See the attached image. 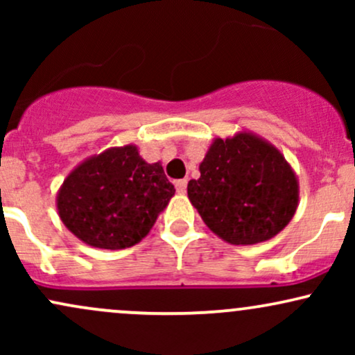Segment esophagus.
<instances>
[{"mask_svg": "<svg viewBox=\"0 0 355 355\" xmlns=\"http://www.w3.org/2000/svg\"><path fill=\"white\" fill-rule=\"evenodd\" d=\"M175 189H177L178 193H185V190H187V180H185V178H183V180L175 182Z\"/></svg>", "mask_w": 355, "mask_h": 355, "instance_id": "34e87169", "label": "esophagus"}]
</instances>
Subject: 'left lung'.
Returning <instances> with one entry per match:
<instances>
[{
	"mask_svg": "<svg viewBox=\"0 0 355 355\" xmlns=\"http://www.w3.org/2000/svg\"><path fill=\"white\" fill-rule=\"evenodd\" d=\"M190 180L189 200L205 225L232 245L275 237L299 205V180L284 153L255 133L215 138Z\"/></svg>",
	"mask_w": 355,
	"mask_h": 355,
	"instance_id": "8db88e82",
	"label": "left lung"
}]
</instances>
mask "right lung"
<instances>
[{
    "instance_id": "obj_1",
    "label": "right lung",
    "mask_w": 355,
    "mask_h": 355,
    "mask_svg": "<svg viewBox=\"0 0 355 355\" xmlns=\"http://www.w3.org/2000/svg\"><path fill=\"white\" fill-rule=\"evenodd\" d=\"M173 195L160 162L146 164L138 146L130 144L76 165L61 183L56 210L81 242L120 250L148 235Z\"/></svg>"
}]
</instances>
